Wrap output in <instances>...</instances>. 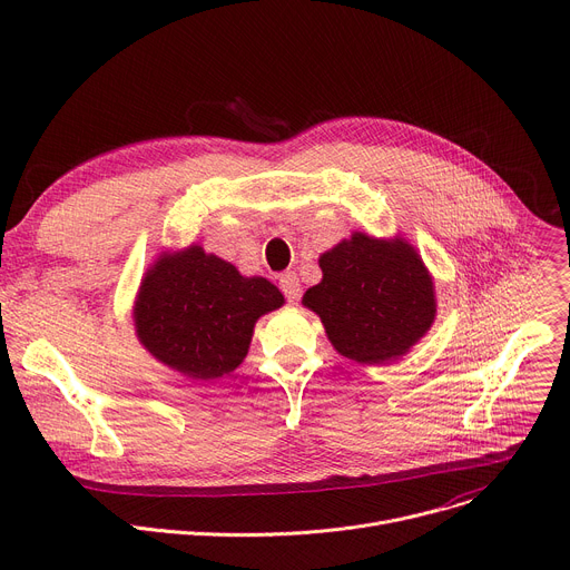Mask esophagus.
<instances>
[{
  "label": "esophagus",
  "instance_id": "esophagus-1",
  "mask_svg": "<svg viewBox=\"0 0 570 570\" xmlns=\"http://www.w3.org/2000/svg\"><path fill=\"white\" fill-rule=\"evenodd\" d=\"M279 288H282V293L286 295V299L288 302H297L299 299V295H302V286H299V279H297V275L295 273H284L282 277H279Z\"/></svg>",
  "mask_w": 570,
  "mask_h": 570
}]
</instances>
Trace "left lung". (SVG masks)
<instances>
[{
  "instance_id": "obj_1",
  "label": "left lung",
  "mask_w": 570,
  "mask_h": 570,
  "mask_svg": "<svg viewBox=\"0 0 570 570\" xmlns=\"http://www.w3.org/2000/svg\"><path fill=\"white\" fill-rule=\"evenodd\" d=\"M322 282L302 304L315 311L338 354L379 365L409 352L435 320V288L405 238L354 232L320 257Z\"/></svg>"
}]
</instances>
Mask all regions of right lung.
<instances>
[{
  "label": "right lung",
  "mask_w": 570,
  "mask_h": 570,
  "mask_svg": "<svg viewBox=\"0 0 570 570\" xmlns=\"http://www.w3.org/2000/svg\"><path fill=\"white\" fill-rule=\"evenodd\" d=\"M284 295L264 277L189 246L161 255L144 275L132 308L139 343L159 363L191 379H218L248 354L255 322Z\"/></svg>",
  "instance_id": "obj_1"
}]
</instances>
